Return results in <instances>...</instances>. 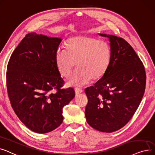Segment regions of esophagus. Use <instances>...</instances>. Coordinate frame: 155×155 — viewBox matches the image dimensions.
I'll return each instance as SVG.
<instances>
[{
    "mask_svg": "<svg viewBox=\"0 0 155 155\" xmlns=\"http://www.w3.org/2000/svg\"><path fill=\"white\" fill-rule=\"evenodd\" d=\"M83 92V90L81 89L80 87H76V89H75V93H76V95H78V94H79L80 93H82Z\"/></svg>",
    "mask_w": 155,
    "mask_h": 155,
    "instance_id": "34e87169",
    "label": "esophagus"
}]
</instances>
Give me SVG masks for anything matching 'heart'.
<instances>
[{
  "label": "heart",
  "instance_id": "b5f03b06",
  "mask_svg": "<svg viewBox=\"0 0 155 155\" xmlns=\"http://www.w3.org/2000/svg\"><path fill=\"white\" fill-rule=\"evenodd\" d=\"M111 60L108 44L91 36L79 35L69 38L65 48H58L55 55L57 69L62 76L69 77L76 63L78 68L67 82L68 86H83L104 76Z\"/></svg>",
  "mask_w": 155,
  "mask_h": 155
}]
</instances>
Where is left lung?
I'll return each mask as SVG.
<instances>
[{"label":"left lung","mask_w":155,"mask_h":155,"mask_svg":"<svg viewBox=\"0 0 155 155\" xmlns=\"http://www.w3.org/2000/svg\"><path fill=\"white\" fill-rule=\"evenodd\" d=\"M98 35L108 38L111 60L104 76L86 88L85 117L91 127L110 133L123 127L136 112L145 91L146 72L126 40L112 35Z\"/></svg>","instance_id":"left-lung-1"}]
</instances>
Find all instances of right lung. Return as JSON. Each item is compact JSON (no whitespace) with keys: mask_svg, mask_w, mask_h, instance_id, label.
<instances>
[{"mask_svg":"<svg viewBox=\"0 0 155 155\" xmlns=\"http://www.w3.org/2000/svg\"><path fill=\"white\" fill-rule=\"evenodd\" d=\"M61 38L28 34L14 50L7 65V87L14 112L26 127L39 134L62 123V110L75 97L55 63ZM56 89L57 91L52 92Z\"/></svg>","mask_w":155,"mask_h":155,"instance_id":"1","label":"right lung"}]
</instances>
